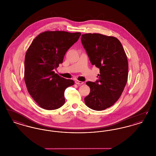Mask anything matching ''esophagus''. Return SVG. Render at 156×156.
<instances>
[{"instance_id": "1", "label": "esophagus", "mask_w": 156, "mask_h": 156, "mask_svg": "<svg viewBox=\"0 0 156 156\" xmlns=\"http://www.w3.org/2000/svg\"><path fill=\"white\" fill-rule=\"evenodd\" d=\"M75 83L78 84V85H81V84L83 83V82L80 81L78 80H76L75 81Z\"/></svg>"}]
</instances>
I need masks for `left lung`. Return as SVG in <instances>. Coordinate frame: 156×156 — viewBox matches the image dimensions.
Listing matches in <instances>:
<instances>
[{
    "instance_id": "8db88e82",
    "label": "left lung",
    "mask_w": 156,
    "mask_h": 156,
    "mask_svg": "<svg viewBox=\"0 0 156 156\" xmlns=\"http://www.w3.org/2000/svg\"><path fill=\"white\" fill-rule=\"evenodd\" d=\"M81 40L92 65L100 71L98 80L86 82L90 90L85 103L93 110H105L119 99L125 87L128 77L126 53L119 40L113 36L87 33Z\"/></svg>"
}]
</instances>
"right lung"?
<instances>
[{"label":"right lung","instance_id":"add662e5","mask_svg":"<svg viewBox=\"0 0 156 156\" xmlns=\"http://www.w3.org/2000/svg\"><path fill=\"white\" fill-rule=\"evenodd\" d=\"M81 33L46 31L32 41L25 56L24 82L31 97L46 110L58 109L65 103L64 92L74 84L55 74L67 50Z\"/></svg>","mask_w":156,"mask_h":156}]
</instances>
